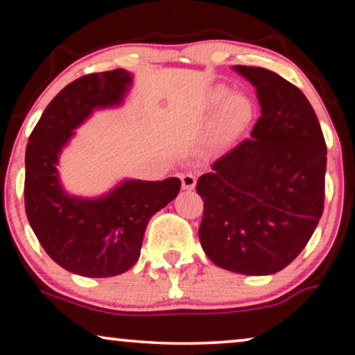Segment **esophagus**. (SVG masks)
Returning <instances> with one entry per match:
<instances>
[{
    "label": "esophagus",
    "mask_w": 355,
    "mask_h": 355,
    "mask_svg": "<svg viewBox=\"0 0 355 355\" xmlns=\"http://www.w3.org/2000/svg\"><path fill=\"white\" fill-rule=\"evenodd\" d=\"M196 182H197V178L193 176L192 173H186L181 176V184L184 191H192V189L196 187Z\"/></svg>",
    "instance_id": "obj_1"
}]
</instances>
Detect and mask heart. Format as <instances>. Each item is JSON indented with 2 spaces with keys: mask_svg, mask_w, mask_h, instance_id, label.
<instances>
[{
  "mask_svg": "<svg viewBox=\"0 0 355 355\" xmlns=\"http://www.w3.org/2000/svg\"><path fill=\"white\" fill-rule=\"evenodd\" d=\"M216 108L213 121V142L221 144L230 140L249 123L254 113V105L242 92L226 94L225 87H215L207 95L208 108Z\"/></svg>",
  "mask_w": 355,
  "mask_h": 355,
  "instance_id": "obj_1",
  "label": "heart"
}]
</instances>
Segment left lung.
Listing matches in <instances>:
<instances>
[{
	"mask_svg": "<svg viewBox=\"0 0 355 355\" xmlns=\"http://www.w3.org/2000/svg\"><path fill=\"white\" fill-rule=\"evenodd\" d=\"M232 69L255 87L261 116L250 139L198 178V237L220 268L273 275L302 252L322 218L327 144L297 87L263 67Z\"/></svg>",
	"mask_w": 355,
	"mask_h": 355,
	"instance_id": "8db88e82",
	"label": "left lung"
}]
</instances>
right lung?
<instances>
[{
	"label": "right lung",
	"mask_w": 355,
	"mask_h": 355,
	"mask_svg": "<svg viewBox=\"0 0 355 355\" xmlns=\"http://www.w3.org/2000/svg\"><path fill=\"white\" fill-rule=\"evenodd\" d=\"M132 87L125 69L89 74L66 85L43 111L26 150V213L37 239L62 268L87 278L124 273L139 260L150 218L176 198L181 181L123 179L98 197L62 187L58 164L74 130L95 111L116 108Z\"/></svg>",
	"instance_id": "1"
}]
</instances>
